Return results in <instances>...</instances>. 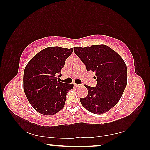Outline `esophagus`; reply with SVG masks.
<instances>
[{"mask_svg":"<svg viewBox=\"0 0 150 150\" xmlns=\"http://www.w3.org/2000/svg\"><path fill=\"white\" fill-rule=\"evenodd\" d=\"M74 85L75 86V87H80V85H79V84H76V83H75L74 84Z\"/></svg>","mask_w":150,"mask_h":150,"instance_id":"esophagus-1","label":"esophagus"}]
</instances>
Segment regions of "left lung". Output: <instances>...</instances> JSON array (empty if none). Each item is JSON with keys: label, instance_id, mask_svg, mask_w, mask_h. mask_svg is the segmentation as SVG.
<instances>
[{"label": "left lung", "instance_id": "1", "mask_svg": "<svg viewBox=\"0 0 150 150\" xmlns=\"http://www.w3.org/2000/svg\"><path fill=\"white\" fill-rule=\"evenodd\" d=\"M75 54L85 63L87 71L95 73V87L87 85L88 95L81 105L91 112L103 115L118 103L127 85V67L120 55L107 45L75 47Z\"/></svg>", "mask_w": 150, "mask_h": 150}]
</instances>
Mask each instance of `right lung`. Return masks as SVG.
<instances>
[{"label":"right lung","mask_w":150,"mask_h":150,"mask_svg":"<svg viewBox=\"0 0 150 150\" xmlns=\"http://www.w3.org/2000/svg\"><path fill=\"white\" fill-rule=\"evenodd\" d=\"M73 48L48 47L28 63L24 72V91L35 110L52 116L64 107L67 93L73 84L59 82L61 70Z\"/></svg>","instance_id":"add662e5"}]
</instances>
